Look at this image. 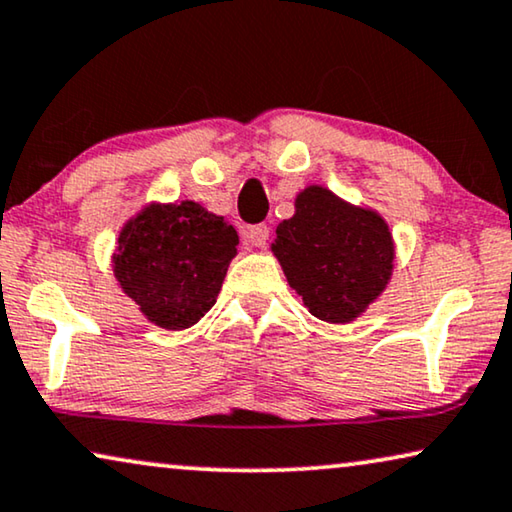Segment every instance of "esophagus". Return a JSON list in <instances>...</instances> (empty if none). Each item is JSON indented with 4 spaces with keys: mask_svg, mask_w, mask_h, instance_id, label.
Listing matches in <instances>:
<instances>
[{
    "mask_svg": "<svg viewBox=\"0 0 512 512\" xmlns=\"http://www.w3.org/2000/svg\"><path fill=\"white\" fill-rule=\"evenodd\" d=\"M244 238L251 244V247L256 249H263L265 244H268L270 238V228L265 224H256V226H249L247 231H244Z\"/></svg>",
    "mask_w": 512,
    "mask_h": 512,
    "instance_id": "esophagus-1",
    "label": "esophagus"
}]
</instances>
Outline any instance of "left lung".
I'll return each mask as SVG.
<instances>
[{
	"mask_svg": "<svg viewBox=\"0 0 512 512\" xmlns=\"http://www.w3.org/2000/svg\"><path fill=\"white\" fill-rule=\"evenodd\" d=\"M272 251L305 307L328 323L353 321L379 298L395 258L379 214L323 187H307L295 198V214L277 226Z\"/></svg>",
	"mask_w": 512,
	"mask_h": 512,
	"instance_id": "8db88e82",
	"label": "left lung"
}]
</instances>
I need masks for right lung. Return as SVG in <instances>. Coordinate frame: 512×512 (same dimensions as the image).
Segmentation results:
<instances>
[{"instance_id":"right-lung-1","label":"right lung","mask_w":512,"mask_h":512,"mask_svg":"<svg viewBox=\"0 0 512 512\" xmlns=\"http://www.w3.org/2000/svg\"><path fill=\"white\" fill-rule=\"evenodd\" d=\"M238 244L235 228L198 203L150 205L122 228L115 277L152 323L182 330L217 302Z\"/></svg>"}]
</instances>
